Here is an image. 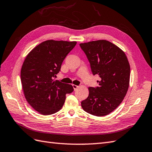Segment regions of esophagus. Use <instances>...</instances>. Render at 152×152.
<instances>
[{
  "mask_svg": "<svg viewBox=\"0 0 152 152\" xmlns=\"http://www.w3.org/2000/svg\"><path fill=\"white\" fill-rule=\"evenodd\" d=\"M72 87L74 90H76V89H78L79 88L78 86H76V85H74V84H72Z\"/></svg>",
  "mask_w": 152,
  "mask_h": 152,
  "instance_id": "34e87169",
  "label": "esophagus"
}]
</instances>
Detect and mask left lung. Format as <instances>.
I'll use <instances>...</instances> for the list:
<instances>
[{
  "instance_id": "obj_1",
  "label": "left lung",
  "mask_w": 152,
  "mask_h": 152,
  "mask_svg": "<svg viewBox=\"0 0 152 152\" xmlns=\"http://www.w3.org/2000/svg\"><path fill=\"white\" fill-rule=\"evenodd\" d=\"M90 63L93 75L101 78L99 87L90 88L89 96L81 102L83 110L104 116L121 104L129 86L130 65L124 51L105 40L80 44Z\"/></svg>"
}]
</instances>
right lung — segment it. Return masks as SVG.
Listing matches in <instances>:
<instances>
[{"label":"right lung","instance_id":"right-lung-1","mask_svg":"<svg viewBox=\"0 0 152 152\" xmlns=\"http://www.w3.org/2000/svg\"><path fill=\"white\" fill-rule=\"evenodd\" d=\"M76 42L49 40L32 50L21 67V81L25 97L32 107L42 115L59 111L66 94L73 87L54 80L64 58L76 46Z\"/></svg>","mask_w":152,"mask_h":152}]
</instances>
